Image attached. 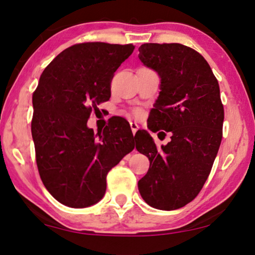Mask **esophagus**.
<instances>
[{"instance_id":"obj_1","label":"esophagus","mask_w":255,"mask_h":255,"mask_svg":"<svg viewBox=\"0 0 255 255\" xmlns=\"http://www.w3.org/2000/svg\"><path fill=\"white\" fill-rule=\"evenodd\" d=\"M130 128H131V131L133 135H135L136 131L138 130V125L136 123H130Z\"/></svg>"}]
</instances>
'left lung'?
Segmentation results:
<instances>
[{
    "instance_id": "1",
    "label": "left lung",
    "mask_w": 255,
    "mask_h": 255,
    "mask_svg": "<svg viewBox=\"0 0 255 255\" xmlns=\"http://www.w3.org/2000/svg\"><path fill=\"white\" fill-rule=\"evenodd\" d=\"M138 50L144 65L161 77L147 127L171 133V141L158 149L147 131L136 132V148L149 159L138 190L153 208L179 209L200 192L222 143L224 107L218 81L207 60L188 46L150 42Z\"/></svg>"
}]
</instances>
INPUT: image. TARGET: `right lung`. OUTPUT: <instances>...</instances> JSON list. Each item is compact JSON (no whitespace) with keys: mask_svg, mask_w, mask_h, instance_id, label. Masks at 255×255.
Masks as SVG:
<instances>
[{"mask_svg":"<svg viewBox=\"0 0 255 255\" xmlns=\"http://www.w3.org/2000/svg\"><path fill=\"white\" fill-rule=\"evenodd\" d=\"M132 44L81 42L51 60L32 94L31 133L42 183L60 204L84 208L105 196L107 174L135 147L130 126L114 118L94 135L92 111L111 97L115 72Z\"/></svg>","mask_w":255,"mask_h":255,"instance_id":"obj_1","label":"right lung"}]
</instances>
